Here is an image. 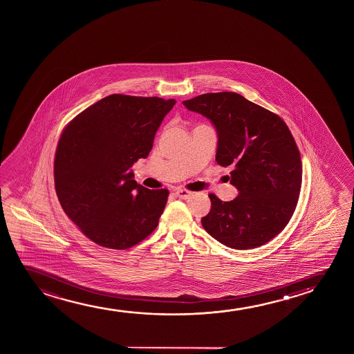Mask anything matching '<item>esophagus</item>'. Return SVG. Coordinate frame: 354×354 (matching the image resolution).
Returning <instances> with one entry per match:
<instances>
[{
	"label": "esophagus",
	"mask_w": 354,
	"mask_h": 354,
	"mask_svg": "<svg viewBox=\"0 0 354 354\" xmlns=\"http://www.w3.org/2000/svg\"><path fill=\"white\" fill-rule=\"evenodd\" d=\"M175 194H176V196H178L179 198L189 199L191 198L192 196H194V192H191V191H187V189H176V191H175Z\"/></svg>",
	"instance_id": "esophagus-1"
}]
</instances>
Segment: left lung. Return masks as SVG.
<instances>
[{"instance_id":"8db88e82","label":"left lung","mask_w":354,"mask_h":354,"mask_svg":"<svg viewBox=\"0 0 354 354\" xmlns=\"http://www.w3.org/2000/svg\"><path fill=\"white\" fill-rule=\"evenodd\" d=\"M207 117L218 133L215 160L231 165L233 201L209 194L204 230L238 250L260 247L286 227L300 194V151L281 117L233 92L207 93L183 102Z\"/></svg>"}]
</instances>
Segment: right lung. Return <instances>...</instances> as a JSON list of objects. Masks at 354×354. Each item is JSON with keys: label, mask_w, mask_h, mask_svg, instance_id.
Masks as SVG:
<instances>
[{"label": "right lung", "mask_w": 354, "mask_h": 354, "mask_svg": "<svg viewBox=\"0 0 354 354\" xmlns=\"http://www.w3.org/2000/svg\"><path fill=\"white\" fill-rule=\"evenodd\" d=\"M174 99L111 94L64 128L54 158L59 202L92 242L128 249L155 231L168 189L138 184L131 165L150 153Z\"/></svg>", "instance_id": "obj_1"}]
</instances>
